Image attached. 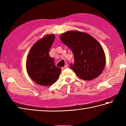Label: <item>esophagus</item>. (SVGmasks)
<instances>
[{"instance_id":"esophagus-1","label":"esophagus","mask_w":126,"mask_h":126,"mask_svg":"<svg viewBox=\"0 0 126 126\" xmlns=\"http://www.w3.org/2000/svg\"><path fill=\"white\" fill-rule=\"evenodd\" d=\"M67 67H68L67 65H65L64 66V67H62V70H64V69H66V68H67Z\"/></svg>"}]
</instances>
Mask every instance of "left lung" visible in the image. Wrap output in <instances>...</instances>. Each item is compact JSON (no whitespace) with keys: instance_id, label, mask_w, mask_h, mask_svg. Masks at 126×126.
Here are the masks:
<instances>
[{"instance_id":"1","label":"left lung","mask_w":126,"mask_h":126,"mask_svg":"<svg viewBox=\"0 0 126 126\" xmlns=\"http://www.w3.org/2000/svg\"><path fill=\"white\" fill-rule=\"evenodd\" d=\"M62 42L74 54L70 67L80 79L92 80L97 77L105 66L106 57L101 45L90 34L71 31L62 34Z\"/></svg>"}]
</instances>
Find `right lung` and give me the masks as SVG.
Listing matches in <instances>:
<instances>
[{"mask_svg": "<svg viewBox=\"0 0 126 126\" xmlns=\"http://www.w3.org/2000/svg\"><path fill=\"white\" fill-rule=\"evenodd\" d=\"M55 38L54 34H47L37 41L27 57L26 70L29 76L37 84L49 86L57 81L61 68L55 64L54 58L49 56V50Z\"/></svg>", "mask_w": 126, "mask_h": 126, "instance_id": "obj_1", "label": "right lung"}]
</instances>
